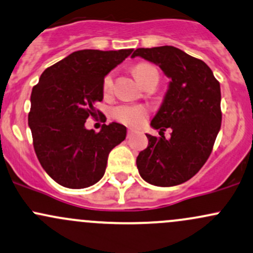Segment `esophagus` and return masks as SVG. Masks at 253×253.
Returning <instances> with one entry per match:
<instances>
[{
  "mask_svg": "<svg viewBox=\"0 0 253 253\" xmlns=\"http://www.w3.org/2000/svg\"><path fill=\"white\" fill-rule=\"evenodd\" d=\"M133 133H134V131H133V129H131V128H129L128 131H127V138H131V137H132V134H133Z\"/></svg>",
  "mask_w": 253,
  "mask_h": 253,
  "instance_id": "obj_1",
  "label": "esophagus"
}]
</instances>
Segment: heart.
<instances>
[{
	"instance_id": "1",
	"label": "heart",
	"mask_w": 253,
	"mask_h": 253,
	"mask_svg": "<svg viewBox=\"0 0 253 253\" xmlns=\"http://www.w3.org/2000/svg\"><path fill=\"white\" fill-rule=\"evenodd\" d=\"M156 71L150 64H138L133 68V74L135 79L142 84L145 79L150 75L151 73ZM111 87H113V76L111 74H108L103 80V92L109 93ZM111 115L116 121L121 122V124L128 125V126H139L145 121L148 116V110L142 105H131V104H120L114 106L111 110Z\"/></svg>"
}]
</instances>
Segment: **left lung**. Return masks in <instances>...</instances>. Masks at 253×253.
<instances>
[{
    "label": "left lung",
    "instance_id": "8db88e82",
    "mask_svg": "<svg viewBox=\"0 0 253 253\" xmlns=\"http://www.w3.org/2000/svg\"><path fill=\"white\" fill-rule=\"evenodd\" d=\"M158 64L171 79L160 110L151 126L160 138L147 134L148 147L137 158L145 182L173 187L194 177L211 155L222 122L220 86L211 69L173 46L138 48L132 58ZM171 129V138L162 134Z\"/></svg>",
    "mask_w": 253,
    "mask_h": 253
}]
</instances>
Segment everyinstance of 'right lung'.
Wrapping results in <instances>:
<instances>
[{
	"mask_svg": "<svg viewBox=\"0 0 253 253\" xmlns=\"http://www.w3.org/2000/svg\"><path fill=\"white\" fill-rule=\"evenodd\" d=\"M133 49H82L42 73L31 93L29 126L37 159L58 184L82 189L104 175L108 155L126 138V127L111 122L99 132L86 129L88 118H104L103 80Z\"/></svg>",
	"mask_w": 253,
	"mask_h": 253,
	"instance_id": "obj_1",
	"label": "right lung"
}]
</instances>
